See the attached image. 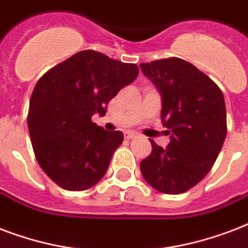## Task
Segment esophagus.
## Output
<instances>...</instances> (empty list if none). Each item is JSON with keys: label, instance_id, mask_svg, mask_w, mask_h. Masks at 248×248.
<instances>
[{"label": "esophagus", "instance_id": "esophagus-1", "mask_svg": "<svg viewBox=\"0 0 248 248\" xmlns=\"http://www.w3.org/2000/svg\"><path fill=\"white\" fill-rule=\"evenodd\" d=\"M124 137H125L126 140H133V138L137 137V134L134 133V132H125V133H124Z\"/></svg>", "mask_w": 248, "mask_h": 248}]
</instances>
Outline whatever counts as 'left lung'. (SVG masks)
Returning a JSON list of instances; mask_svg holds the SVG:
<instances>
[{"label":"left lung","instance_id":"obj_1","mask_svg":"<svg viewBox=\"0 0 248 248\" xmlns=\"http://www.w3.org/2000/svg\"><path fill=\"white\" fill-rule=\"evenodd\" d=\"M141 71L162 95V122L170 142L140 163L155 190L182 194L201 182L217 159L226 137L224 95L206 74L180 58L141 63Z\"/></svg>","mask_w":248,"mask_h":248}]
</instances>
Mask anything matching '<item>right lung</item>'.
Wrapping results in <instances>:
<instances>
[{
  "mask_svg": "<svg viewBox=\"0 0 248 248\" xmlns=\"http://www.w3.org/2000/svg\"><path fill=\"white\" fill-rule=\"evenodd\" d=\"M138 76L134 63L82 50L49 70L34 86L28 130L38 164L53 181L71 191L94 186L105 176L120 130L107 132L92 122Z\"/></svg>",
  "mask_w": 248,
  "mask_h": 248,
  "instance_id": "add662e5",
  "label": "right lung"
}]
</instances>
